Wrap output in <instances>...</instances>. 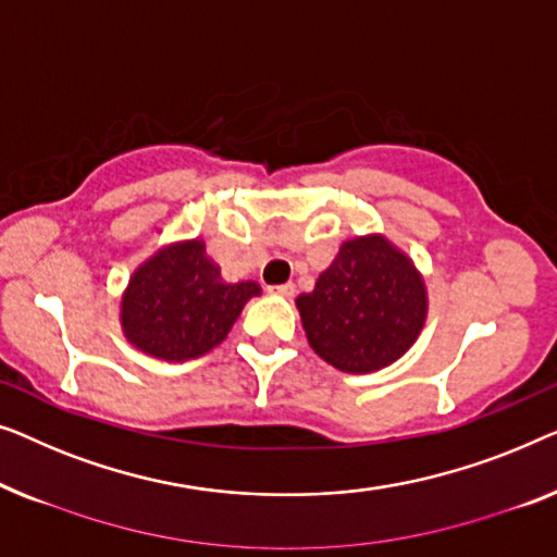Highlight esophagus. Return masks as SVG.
I'll return each mask as SVG.
<instances>
[{
  "label": "esophagus",
  "mask_w": 557,
  "mask_h": 557,
  "mask_svg": "<svg viewBox=\"0 0 557 557\" xmlns=\"http://www.w3.org/2000/svg\"><path fill=\"white\" fill-rule=\"evenodd\" d=\"M272 295H282V297H293L295 295V285L293 282H285V285H275L270 287Z\"/></svg>",
  "instance_id": "34e87169"
}]
</instances>
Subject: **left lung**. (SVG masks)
<instances>
[{
	"instance_id": "8db88e82",
	"label": "left lung",
	"mask_w": 557,
	"mask_h": 557,
	"mask_svg": "<svg viewBox=\"0 0 557 557\" xmlns=\"http://www.w3.org/2000/svg\"><path fill=\"white\" fill-rule=\"evenodd\" d=\"M295 305L310 348L346 373L381 371L401 358L429 310L421 272L381 234L343 242L315 289Z\"/></svg>"
}]
</instances>
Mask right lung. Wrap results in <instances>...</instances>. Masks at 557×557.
<instances>
[{
	"label": "right lung",
	"mask_w": 557,
	"mask_h": 557,
	"mask_svg": "<svg viewBox=\"0 0 557 557\" xmlns=\"http://www.w3.org/2000/svg\"><path fill=\"white\" fill-rule=\"evenodd\" d=\"M257 282H224L201 239L176 242L133 272L121 300L125 338L144 354L189 360L209 354L232 331Z\"/></svg>",
	"instance_id": "right-lung-1"
}]
</instances>
